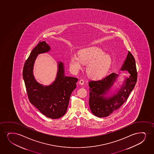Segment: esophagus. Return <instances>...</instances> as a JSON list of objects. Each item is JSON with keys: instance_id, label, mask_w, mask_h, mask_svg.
I'll list each match as a JSON object with an SVG mask.
<instances>
[{"instance_id": "obj_1", "label": "esophagus", "mask_w": 154, "mask_h": 154, "mask_svg": "<svg viewBox=\"0 0 154 154\" xmlns=\"http://www.w3.org/2000/svg\"><path fill=\"white\" fill-rule=\"evenodd\" d=\"M84 83V80H80V81H79V84L80 85H83Z\"/></svg>"}]
</instances>
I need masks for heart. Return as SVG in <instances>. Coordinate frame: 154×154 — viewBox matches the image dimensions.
I'll return each instance as SVG.
<instances>
[{
  "mask_svg": "<svg viewBox=\"0 0 154 154\" xmlns=\"http://www.w3.org/2000/svg\"><path fill=\"white\" fill-rule=\"evenodd\" d=\"M111 57L98 47L85 48L79 51V56H70L69 66L71 71L77 73L82 69L83 64H87L86 71L92 79L103 78L108 72L111 66Z\"/></svg>",
  "mask_w": 154,
  "mask_h": 154,
  "instance_id": "heart-1",
  "label": "heart"
}]
</instances>
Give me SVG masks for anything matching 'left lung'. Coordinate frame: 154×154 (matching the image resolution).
Segmentation results:
<instances>
[{"instance_id": "8db88e82", "label": "left lung", "mask_w": 154, "mask_h": 154, "mask_svg": "<svg viewBox=\"0 0 154 154\" xmlns=\"http://www.w3.org/2000/svg\"><path fill=\"white\" fill-rule=\"evenodd\" d=\"M121 70H127L130 75L125 79L120 88L111 95L107 96V94L116 81L118 74L112 73L102 80L89 82V105L92 113L96 117H107L119 109L127 100L134 88L137 73L134 58L130 51L121 66Z\"/></svg>"}]
</instances>
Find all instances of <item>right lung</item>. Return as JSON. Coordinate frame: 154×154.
<instances>
[{
  "label": "right lung",
  "instance_id": "add662e5",
  "mask_svg": "<svg viewBox=\"0 0 154 154\" xmlns=\"http://www.w3.org/2000/svg\"><path fill=\"white\" fill-rule=\"evenodd\" d=\"M50 50L51 47L46 42L38 44L25 62L23 78L29 102L45 116L55 119L66 113L70 96L76 88L78 79L65 76L64 64L59 61L56 78L52 84L44 86L36 81L33 75L35 60L38 55Z\"/></svg>",
  "mask_w": 154,
  "mask_h": 154
}]
</instances>
